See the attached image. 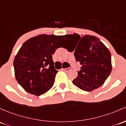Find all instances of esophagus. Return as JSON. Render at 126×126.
<instances>
[{"instance_id":"34e87169","label":"esophagus","mask_w":126,"mask_h":126,"mask_svg":"<svg viewBox=\"0 0 126 126\" xmlns=\"http://www.w3.org/2000/svg\"><path fill=\"white\" fill-rule=\"evenodd\" d=\"M62 69L63 70V71H64V72H67V71L71 70V67H68V68H62Z\"/></svg>"}]
</instances>
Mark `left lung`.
Instances as JSON below:
<instances>
[{
  "mask_svg": "<svg viewBox=\"0 0 126 126\" xmlns=\"http://www.w3.org/2000/svg\"><path fill=\"white\" fill-rule=\"evenodd\" d=\"M67 42L75 43L74 56L81 64L73 84L83 91H92L104 84L112 71L111 54L100 40L94 35H65Z\"/></svg>",
  "mask_w": 126,
  "mask_h": 126,
  "instance_id": "1",
  "label": "left lung"
}]
</instances>
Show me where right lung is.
<instances>
[{
  "instance_id": "right-lung-1",
  "label": "right lung",
  "mask_w": 126,
  "mask_h": 126,
  "mask_svg": "<svg viewBox=\"0 0 126 126\" xmlns=\"http://www.w3.org/2000/svg\"><path fill=\"white\" fill-rule=\"evenodd\" d=\"M66 42L65 35L42 34L21 46L13 64L16 79L26 92L40 96L52 87L58 71L52 55Z\"/></svg>"
}]
</instances>
